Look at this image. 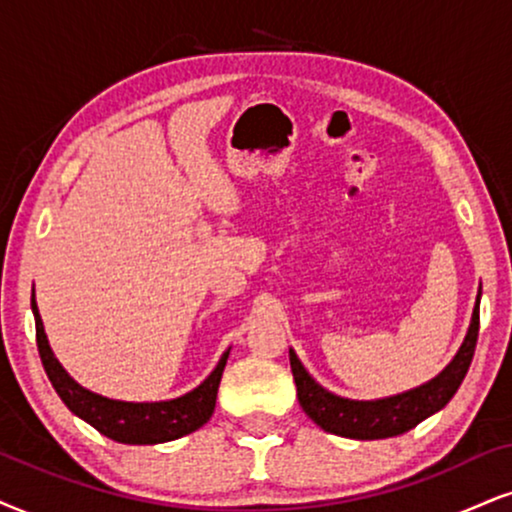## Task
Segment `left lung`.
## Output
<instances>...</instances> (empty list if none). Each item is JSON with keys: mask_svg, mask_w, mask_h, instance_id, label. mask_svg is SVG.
I'll list each match as a JSON object with an SVG mask.
<instances>
[{"mask_svg": "<svg viewBox=\"0 0 512 512\" xmlns=\"http://www.w3.org/2000/svg\"><path fill=\"white\" fill-rule=\"evenodd\" d=\"M477 333H480V295H477L475 309H472L470 328L461 349H458L451 364L437 378H432L430 383L420 387H413L409 392L373 401L345 399L323 390L312 375L307 373V368L302 366V361L297 359L293 349H290V368H293V378L297 385V399H300L302 411L321 430L331 432V435L349 439H387L404 435V432L416 428L420 420H425L449 404V399L461 387L465 373L470 368L477 345Z\"/></svg>", "mask_w": 512, "mask_h": 512, "instance_id": "1", "label": "left lung"}]
</instances>
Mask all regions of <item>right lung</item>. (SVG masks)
<instances>
[{"mask_svg":"<svg viewBox=\"0 0 512 512\" xmlns=\"http://www.w3.org/2000/svg\"><path fill=\"white\" fill-rule=\"evenodd\" d=\"M32 314H35L37 331V349L44 371H47L51 385L63 404L82 418L84 423L92 425L101 435L120 444H163L191 435L208 423L212 411H215L219 380H222L229 349L222 354L208 378L200 383L196 390L181 394L177 399L167 401H118L101 397V394L89 392L87 387L77 385L66 373V368L58 364L51 352L47 333H44L42 316L37 312L35 290H32Z\"/></svg>","mask_w":512,"mask_h":512,"instance_id":"right-lung-1","label":"right lung"}]
</instances>
